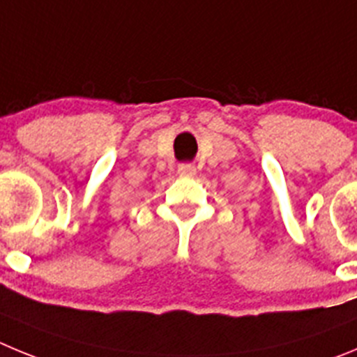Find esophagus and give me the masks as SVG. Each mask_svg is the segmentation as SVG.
I'll return each instance as SVG.
<instances>
[{"mask_svg": "<svg viewBox=\"0 0 357 357\" xmlns=\"http://www.w3.org/2000/svg\"><path fill=\"white\" fill-rule=\"evenodd\" d=\"M179 172L181 174H195V167L190 165V163H186V165L179 167Z\"/></svg>", "mask_w": 357, "mask_h": 357, "instance_id": "34e87169", "label": "esophagus"}]
</instances>
